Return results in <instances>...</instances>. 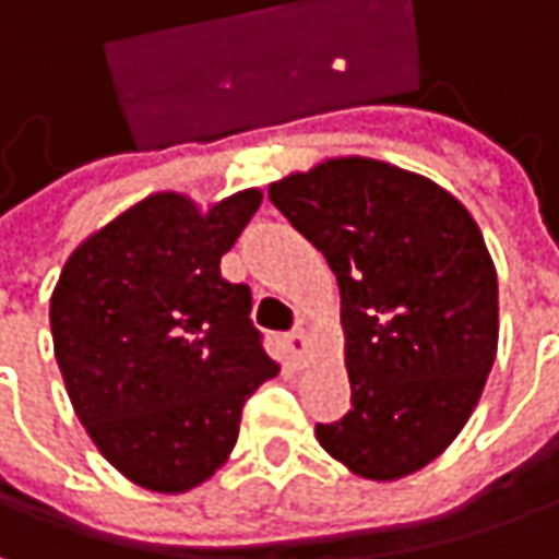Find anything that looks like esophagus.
I'll return each instance as SVG.
<instances>
[{"instance_id":"34e87169","label":"esophagus","mask_w":559,"mask_h":559,"mask_svg":"<svg viewBox=\"0 0 559 559\" xmlns=\"http://www.w3.org/2000/svg\"><path fill=\"white\" fill-rule=\"evenodd\" d=\"M284 343H287V349L297 358H302L309 353V337H306V331H290V334L284 337Z\"/></svg>"}]
</instances>
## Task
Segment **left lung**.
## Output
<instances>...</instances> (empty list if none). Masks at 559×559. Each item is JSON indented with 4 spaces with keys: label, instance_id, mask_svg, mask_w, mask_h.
<instances>
[{
    "label": "left lung",
    "instance_id": "left-lung-1",
    "mask_svg": "<svg viewBox=\"0 0 559 559\" xmlns=\"http://www.w3.org/2000/svg\"><path fill=\"white\" fill-rule=\"evenodd\" d=\"M340 284L353 408L321 449L393 483L464 430L498 353V275L467 206L430 179L337 157L269 185Z\"/></svg>",
    "mask_w": 559,
    "mask_h": 559
}]
</instances>
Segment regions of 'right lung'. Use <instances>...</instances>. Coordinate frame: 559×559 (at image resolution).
I'll return each mask as SVG.
<instances>
[{
    "instance_id": "add662e5",
    "label": "right lung",
    "mask_w": 559,
    "mask_h": 559,
    "mask_svg": "<svg viewBox=\"0 0 559 559\" xmlns=\"http://www.w3.org/2000/svg\"><path fill=\"white\" fill-rule=\"evenodd\" d=\"M260 203V188L206 213L176 191L151 194L80 243L55 284L51 340L73 412L142 489L210 479L238 442L243 402L278 374L250 287L219 272Z\"/></svg>"
}]
</instances>
